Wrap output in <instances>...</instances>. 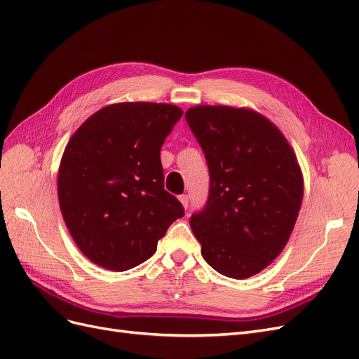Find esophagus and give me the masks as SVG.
I'll return each mask as SVG.
<instances>
[{
	"label": "esophagus",
	"instance_id": "esophagus-1",
	"mask_svg": "<svg viewBox=\"0 0 359 359\" xmlns=\"http://www.w3.org/2000/svg\"><path fill=\"white\" fill-rule=\"evenodd\" d=\"M180 202L182 203L184 210L189 208V196H187V194H182V196H180Z\"/></svg>",
	"mask_w": 359,
	"mask_h": 359
}]
</instances>
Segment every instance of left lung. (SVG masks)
<instances>
[{"label": "left lung", "instance_id": "8db88e82", "mask_svg": "<svg viewBox=\"0 0 359 359\" xmlns=\"http://www.w3.org/2000/svg\"><path fill=\"white\" fill-rule=\"evenodd\" d=\"M186 119L210 168V196L191 231L217 273L243 280L283 252L302 203L304 178L280 128L248 107L198 104Z\"/></svg>", "mask_w": 359, "mask_h": 359}]
</instances>
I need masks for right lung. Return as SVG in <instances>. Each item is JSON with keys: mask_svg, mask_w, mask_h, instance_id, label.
<instances>
[{"mask_svg": "<svg viewBox=\"0 0 359 359\" xmlns=\"http://www.w3.org/2000/svg\"><path fill=\"white\" fill-rule=\"evenodd\" d=\"M182 115L175 104H107L81 124L58 168V202L76 245L93 264L126 271L156 253L184 215L165 190L160 149Z\"/></svg>", "mask_w": 359, "mask_h": 359, "instance_id": "right-lung-1", "label": "right lung"}]
</instances>
